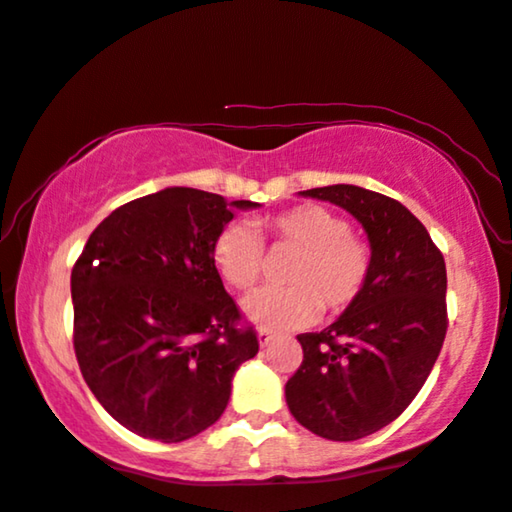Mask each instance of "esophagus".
Returning <instances> with one entry per match:
<instances>
[{
  "instance_id": "34e87169",
  "label": "esophagus",
  "mask_w": 512,
  "mask_h": 512,
  "mask_svg": "<svg viewBox=\"0 0 512 512\" xmlns=\"http://www.w3.org/2000/svg\"><path fill=\"white\" fill-rule=\"evenodd\" d=\"M272 342H275V333H270V331H258V345H261L263 349L270 347Z\"/></svg>"
}]
</instances>
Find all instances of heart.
<instances>
[{
    "label": "heart",
    "instance_id": "obj_1",
    "mask_svg": "<svg viewBox=\"0 0 512 512\" xmlns=\"http://www.w3.org/2000/svg\"><path fill=\"white\" fill-rule=\"evenodd\" d=\"M277 244L296 249L284 272V289H263L244 298L242 312L263 331L310 326L321 307L342 314L366 289L370 275L368 244L349 233L340 214L321 205H300L268 219ZM219 275L233 289L249 291L263 275V242L244 221H233L212 247Z\"/></svg>",
    "mask_w": 512,
    "mask_h": 512
}]
</instances>
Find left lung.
Returning a JSON list of instances; mask_svg holds the SVG:
<instances>
[{"mask_svg":"<svg viewBox=\"0 0 512 512\" xmlns=\"http://www.w3.org/2000/svg\"><path fill=\"white\" fill-rule=\"evenodd\" d=\"M298 195L342 207L370 242L366 289L324 331L298 335L303 363L284 389L298 424L347 443L394 422L424 387L447 331L445 261L394 198L352 184Z\"/></svg>","mask_w":512,"mask_h":512,"instance_id":"obj_1","label":"left lung"}]
</instances>
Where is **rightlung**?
I'll return each mask as SVG.
<instances>
[{"instance_id":"right-lung-1","label":"right lung","mask_w":512,"mask_h":512,"mask_svg":"<svg viewBox=\"0 0 512 512\" xmlns=\"http://www.w3.org/2000/svg\"><path fill=\"white\" fill-rule=\"evenodd\" d=\"M233 200L170 186L118 207L72 270L74 352L102 408L142 438L181 443L226 410L235 370L254 359V328L214 265Z\"/></svg>"}]
</instances>
